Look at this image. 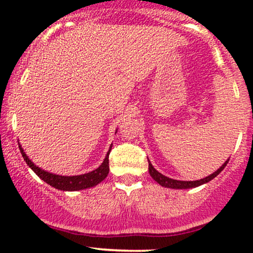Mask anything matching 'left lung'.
<instances>
[{
    "mask_svg": "<svg viewBox=\"0 0 253 253\" xmlns=\"http://www.w3.org/2000/svg\"><path fill=\"white\" fill-rule=\"evenodd\" d=\"M227 163H228V159L225 162V163H223V165L221 168H220V169H217L215 171V172H213L211 175L207 176L206 178L199 179V181H177V179L169 178V177L162 175L161 172H158V171H157L155 168L152 167V164H151L150 162H149V172H150L151 177H152V178L155 179L157 183H159L162 187L172 188V189H188V188L199 187V185L203 184V183H207V182L211 181L214 177H216L223 169H225V167L227 165Z\"/></svg>",
    "mask_w": 253,
    "mask_h": 253,
    "instance_id": "1",
    "label": "left lung"
}]
</instances>
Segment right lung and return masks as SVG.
Masks as SVG:
<instances>
[{
  "instance_id": "obj_1",
  "label": "right lung",
  "mask_w": 253,
  "mask_h": 253,
  "mask_svg": "<svg viewBox=\"0 0 253 253\" xmlns=\"http://www.w3.org/2000/svg\"><path fill=\"white\" fill-rule=\"evenodd\" d=\"M20 147L21 151V155L24 157V159L27 163L28 167L31 168L34 172L37 173L40 178L43 179L46 183L52 185V187L57 188L59 190H66V191H75V190H81V189H86V188L95 187L100 182H102L106 178L107 175L109 172V152L112 150V146L107 153L106 158H104L103 163L97 168L96 170L91 171V172L84 173V175L80 176H59V175H53V173L47 172V171H43L40 168H38L37 165L33 164V162L30 161L24 150Z\"/></svg>"
}]
</instances>
